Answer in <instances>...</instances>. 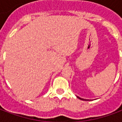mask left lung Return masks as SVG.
Segmentation results:
<instances>
[{
  "instance_id": "obj_1",
  "label": "left lung",
  "mask_w": 122,
  "mask_h": 122,
  "mask_svg": "<svg viewBox=\"0 0 122 122\" xmlns=\"http://www.w3.org/2000/svg\"><path fill=\"white\" fill-rule=\"evenodd\" d=\"M77 97H78V99H80L83 100V101H89V100H88V99H82V98H80V97H78V96H77Z\"/></svg>"
}]
</instances>
